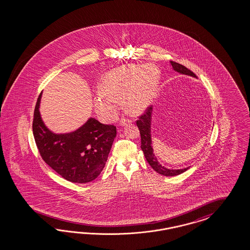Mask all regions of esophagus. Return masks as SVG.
Wrapping results in <instances>:
<instances>
[{
	"label": "esophagus",
	"instance_id": "34e87169",
	"mask_svg": "<svg viewBox=\"0 0 250 250\" xmlns=\"http://www.w3.org/2000/svg\"><path fill=\"white\" fill-rule=\"evenodd\" d=\"M131 120L130 119H126V118H125V117H123L121 118V120L119 121V125L120 126H124V125H126V123H131Z\"/></svg>",
	"mask_w": 250,
	"mask_h": 250
}]
</instances>
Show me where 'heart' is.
Masks as SVG:
<instances>
[{
	"label": "heart",
	"instance_id": "heart-1",
	"mask_svg": "<svg viewBox=\"0 0 250 250\" xmlns=\"http://www.w3.org/2000/svg\"><path fill=\"white\" fill-rule=\"evenodd\" d=\"M159 84V72L155 67L125 66L104 77L99 86L101 94L94 99V105L101 112L114 114V100L125 97V110L130 114H139L150 104Z\"/></svg>",
	"mask_w": 250,
	"mask_h": 250
}]
</instances>
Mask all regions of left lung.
Returning <instances> with one entry per match:
<instances>
[{"instance_id": "left-lung-1", "label": "left lung", "mask_w": 250, "mask_h": 250, "mask_svg": "<svg viewBox=\"0 0 250 250\" xmlns=\"http://www.w3.org/2000/svg\"><path fill=\"white\" fill-rule=\"evenodd\" d=\"M170 64L175 71H177L181 74L197 78V76L191 70H189V68H186L182 64H179L174 61H170ZM152 112H153L152 106L147 107L145 114L139 116V119L136 121V125L139 129L140 136H141V149L144 152L145 158L148 162V164L151 166L152 168L154 170H156L159 174L167 176V177L182 174L183 172H185L189 167L180 168V169L167 168L159 163L157 157L154 154L151 140Z\"/></svg>"}]
</instances>
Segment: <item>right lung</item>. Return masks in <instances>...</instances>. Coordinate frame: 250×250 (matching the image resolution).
<instances>
[{
  "instance_id": "add662e5",
  "label": "right lung",
  "mask_w": 250,
  "mask_h": 250,
  "mask_svg": "<svg viewBox=\"0 0 250 250\" xmlns=\"http://www.w3.org/2000/svg\"><path fill=\"white\" fill-rule=\"evenodd\" d=\"M40 93L33 120V134L38 151L45 163L68 182L86 183L101 174L116 136V127L94 118L66 134L47 128L39 112Z\"/></svg>"
}]
</instances>
